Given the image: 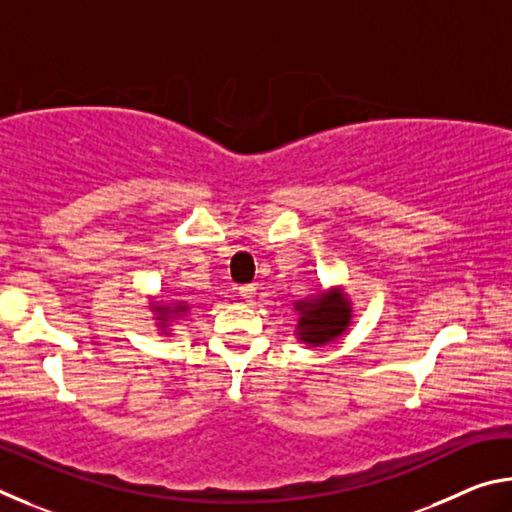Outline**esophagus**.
Instances as JSON below:
<instances>
[{
	"label": "esophagus",
	"mask_w": 512,
	"mask_h": 512,
	"mask_svg": "<svg viewBox=\"0 0 512 512\" xmlns=\"http://www.w3.org/2000/svg\"><path fill=\"white\" fill-rule=\"evenodd\" d=\"M239 296L244 298L246 302H253L255 300V287H253V284H244V287H239Z\"/></svg>",
	"instance_id": "34e87169"
}]
</instances>
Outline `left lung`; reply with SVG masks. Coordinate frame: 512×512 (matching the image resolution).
I'll return each instance as SVG.
<instances>
[{
	"mask_svg": "<svg viewBox=\"0 0 512 512\" xmlns=\"http://www.w3.org/2000/svg\"><path fill=\"white\" fill-rule=\"evenodd\" d=\"M296 311V339L309 348H323L348 334L354 309L343 287L320 289L311 296L293 302Z\"/></svg>",
	"mask_w": 512,
	"mask_h": 512,
	"instance_id": "left-lung-1",
	"label": "left lung"
}]
</instances>
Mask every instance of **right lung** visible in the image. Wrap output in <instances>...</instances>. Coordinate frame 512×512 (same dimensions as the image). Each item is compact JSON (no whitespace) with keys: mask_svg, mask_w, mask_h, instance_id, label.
I'll return each mask as SVG.
<instances>
[{"mask_svg":"<svg viewBox=\"0 0 512 512\" xmlns=\"http://www.w3.org/2000/svg\"><path fill=\"white\" fill-rule=\"evenodd\" d=\"M149 307H151V316L155 320V329H158V334L164 336H171L173 334V325L178 323V320H183L185 316H189V311H192V305H189L187 300H155L149 298Z\"/></svg>","mask_w":512,"mask_h":512,"instance_id":"1","label":"right lung"}]
</instances>
